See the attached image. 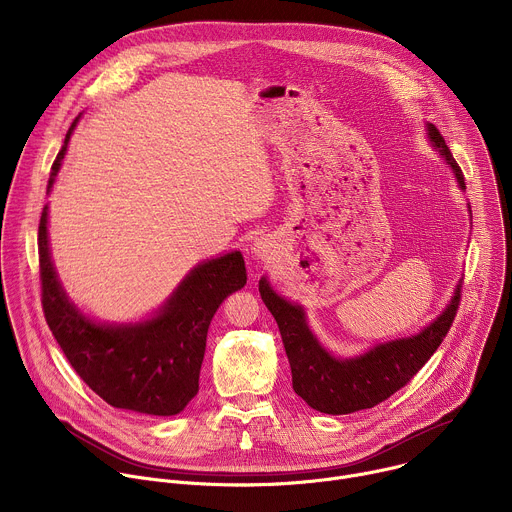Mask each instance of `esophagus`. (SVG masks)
I'll use <instances>...</instances> for the list:
<instances>
[{"instance_id": "esophagus-1", "label": "esophagus", "mask_w": 512, "mask_h": 512, "mask_svg": "<svg viewBox=\"0 0 512 512\" xmlns=\"http://www.w3.org/2000/svg\"><path fill=\"white\" fill-rule=\"evenodd\" d=\"M253 253H255V257H259V259H269V255H271V243L267 241V239H255V243H253Z\"/></svg>"}]
</instances>
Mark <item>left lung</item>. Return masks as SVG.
Returning <instances> with one entry per match:
<instances>
[{
	"mask_svg": "<svg viewBox=\"0 0 512 512\" xmlns=\"http://www.w3.org/2000/svg\"><path fill=\"white\" fill-rule=\"evenodd\" d=\"M425 129L433 148L452 168L458 186L466 190L464 174L442 133L431 123H427ZM259 294L279 326L294 391L320 413L346 415L379 405L419 373L437 346L442 344L456 318L462 281L456 285L446 310L423 330L407 338L375 344L364 354L352 358L330 354L310 330L304 308L281 298L265 277L259 281Z\"/></svg>",
	"mask_w": 512,
	"mask_h": 512,
	"instance_id": "left-lung-1",
	"label": "left lung"
}]
</instances>
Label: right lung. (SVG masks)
Wrapping results in <instances>:
<instances>
[{
	"instance_id": "obj_1",
	"label": "right lung",
	"mask_w": 512,
	"mask_h": 512,
	"mask_svg": "<svg viewBox=\"0 0 512 512\" xmlns=\"http://www.w3.org/2000/svg\"><path fill=\"white\" fill-rule=\"evenodd\" d=\"M70 125L48 192L64 160ZM42 310L77 375L109 405L145 415H176L198 393L206 334L218 306L247 283L241 251L198 263L164 306L135 324H105L85 316L66 296L48 247V204L38 227Z\"/></svg>"
}]
</instances>
